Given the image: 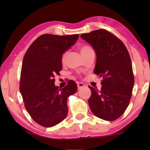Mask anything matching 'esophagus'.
Segmentation results:
<instances>
[{
  "instance_id": "1",
  "label": "esophagus",
  "mask_w": 150,
  "mask_h": 150,
  "mask_svg": "<svg viewBox=\"0 0 150 150\" xmlns=\"http://www.w3.org/2000/svg\"><path fill=\"white\" fill-rule=\"evenodd\" d=\"M85 86V84H83V83H77V87H78V89H81V88L84 87Z\"/></svg>"
}]
</instances>
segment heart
I'll return each mask as SVG.
<instances>
[{
  "instance_id": "1",
  "label": "heart",
  "mask_w": 150,
  "mask_h": 150,
  "mask_svg": "<svg viewBox=\"0 0 150 150\" xmlns=\"http://www.w3.org/2000/svg\"><path fill=\"white\" fill-rule=\"evenodd\" d=\"M79 50L80 53L81 55H85L88 52V51L91 50V48L88 46V45H81V46L79 47ZM67 52H65L64 54L62 55V62L63 63H65L66 62V59H67Z\"/></svg>"
}]
</instances>
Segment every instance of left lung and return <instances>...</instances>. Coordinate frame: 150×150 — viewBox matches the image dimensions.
Segmentation results:
<instances>
[{
	"instance_id": "8db88e82",
	"label": "left lung",
	"mask_w": 150,
	"mask_h": 150,
	"mask_svg": "<svg viewBox=\"0 0 150 150\" xmlns=\"http://www.w3.org/2000/svg\"><path fill=\"white\" fill-rule=\"evenodd\" d=\"M81 38L95 50L94 73L103 78L100 91L88 86L91 91L88 100L91 110L103 120H115L128 107L134 85L128 50L120 40L103 29L81 34Z\"/></svg>"
}]
</instances>
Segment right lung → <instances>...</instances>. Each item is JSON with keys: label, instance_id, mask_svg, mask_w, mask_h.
<instances>
[{"label": "right lung", "instance_id": "obj_1", "mask_svg": "<svg viewBox=\"0 0 150 150\" xmlns=\"http://www.w3.org/2000/svg\"><path fill=\"white\" fill-rule=\"evenodd\" d=\"M78 38L79 34H43L24 55L20 92L28 112L44 127L50 128L64 120L68 113L67 98L77 91V84L72 80L64 88H59L54 84V77L62 69V55Z\"/></svg>", "mask_w": 150, "mask_h": 150}]
</instances>
